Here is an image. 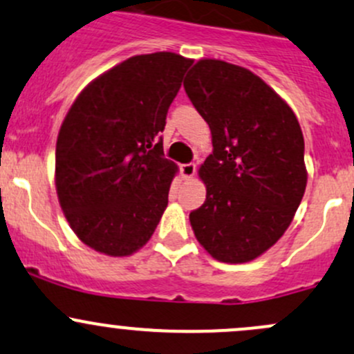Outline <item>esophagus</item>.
I'll use <instances>...</instances> for the list:
<instances>
[{
  "label": "esophagus",
  "mask_w": 354,
  "mask_h": 354,
  "mask_svg": "<svg viewBox=\"0 0 354 354\" xmlns=\"http://www.w3.org/2000/svg\"><path fill=\"white\" fill-rule=\"evenodd\" d=\"M181 169V176L185 178V180H189V178L195 176L196 173V166L193 165V162H188V165H183L180 167Z\"/></svg>",
  "instance_id": "1"
}]
</instances>
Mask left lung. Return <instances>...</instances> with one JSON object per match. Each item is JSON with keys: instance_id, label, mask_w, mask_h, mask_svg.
<instances>
[{"instance_id": "left-lung-1", "label": "left lung", "mask_w": 354, "mask_h": 354, "mask_svg": "<svg viewBox=\"0 0 354 354\" xmlns=\"http://www.w3.org/2000/svg\"><path fill=\"white\" fill-rule=\"evenodd\" d=\"M183 84L214 146L198 169L205 203L189 224L217 261H252L283 236L302 202V129L288 103L241 66L200 59Z\"/></svg>"}]
</instances>
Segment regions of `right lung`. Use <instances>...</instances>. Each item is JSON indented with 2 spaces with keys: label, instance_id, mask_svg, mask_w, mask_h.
<instances>
[{
  "label": "right lung",
  "instance_id": "add662e5",
  "mask_svg": "<svg viewBox=\"0 0 354 354\" xmlns=\"http://www.w3.org/2000/svg\"><path fill=\"white\" fill-rule=\"evenodd\" d=\"M192 62L174 52L133 55L71 105L55 144V189L88 248L124 258L154 234L178 173L158 133Z\"/></svg>",
  "mask_w": 354,
  "mask_h": 354
}]
</instances>
